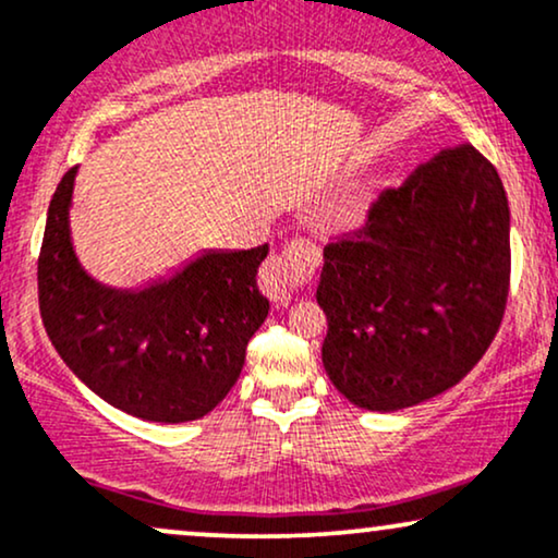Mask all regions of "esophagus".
<instances>
[{
  "instance_id": "34e87169",
  "label": "esophagus",
  "mask_w": 558,
  "mask_h": 558,
  "mask_svg": "<svg viewBox=\"0 0 558 558\" xmlns=\"http://www.w3.org/2000/svg\"><path fill=\"white\" fill-rule=\"evenodd\" d=\"M317 252L312 244L293 241L283 252L272 254L259 272V286L267 296L275 301L291 299L306 278H312L317 267Z\"/></svg>"
}]
</instances>
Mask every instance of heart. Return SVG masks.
I'll use <instances>...</instances> for the list:
<instances>
[{"label":"heart","mask_w":558,"mask_h":558,"mask_svg":"<svg viewBox=\"0 0 558 558\" xmlns=\"http://www.w3.org/2000/svg\"><path fill=\"white\" fill-rule=\"evenodd\" d=\"M332 220H335V226H340V228H353V226H359L361 220H364V205L355 203V199H351V203L340 205L338 210H335Z\"/></svg>","instance_id":"obj_1"}]
</instances>
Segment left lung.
Wrapping results in <instances>:
<instances>
[{
    "mask_svg": "<svg viewBox=\"0 0 558 558\" xmlns=\"http://www.w3.org/2000/svg\"><path fill=\"white\" fill-rule=\"evenodd\" d=\"M509 205L473 145L447 147L325 246L322 364L366 411L454 387L488 351L509 293Z\"/></svg>",
    "mask_w": 558,
    "mask_h": 558,
    "instance_id": "1",
    "label": "left lung"
}]
</instances>
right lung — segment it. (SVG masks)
Listing matches in <instances>:
<instances>
[{
    "label": "right lung",
    "mask_w": 558,
    "mask_h": 558,
    "mask_svg": "<svg viewBox=\"0 0 558 558\" xmlns=\"http://www.w3.org/2000/svg\"><path fill=\"white\" fill-rule=\"evenodd\" d=\"M75 177L77 166L53 192L38 254L46 335L77 379L119 411L158 424L203 418L236 385L270 312L257 288L267 244L205 252L140 291L100 286L72 250Z\"/></svg>",
    "instance_id": "obj_1"
}]
</instances>
